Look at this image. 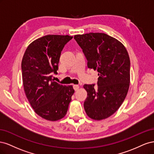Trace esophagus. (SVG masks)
Returning <instances> with one entry per match:
<instances>
[{"label": "esophagus", "instance_id": "esophagus-1", "mask_svg": "<svg viewBox=\"0 0 154 154\" xmlns=\"http://www.w3.org/2000/svg\"><path fill=\"white\" fill-rule=\"evenodd\" d=\"M73 88H74V90L77 91V90L79 89V88H80V87H79V85H73Z\"/></svg>", "mask_w": 154, "mask_h": 154}]
</instances>
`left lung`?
Masks as SVG:
<instances>
[{"mask_svg":"<svg viewBox=\"0 0 154 154\" xmlns=\"http://www.w3.org/2000/svg\"><path fill=\"white\" fill-rule=\"evenodd\" d=\"M87 60V67L97 70V87L84 85L87 97L84 109L94 120L110 117L124 101L130 86L129 55L119 40L102 32L74 35Z\"/></svg>","mask_w":154,"mask_h":154,"instance_id":"1","label":"left lung"}]
</instances>
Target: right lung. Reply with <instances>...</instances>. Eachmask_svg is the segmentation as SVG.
Segmentation results:
<instances>
[{
    "label": "right lung",
    "instance_id": "obj_1",
    "mask_svg": "<svg viewBox=\"0 0 154 154\" xmlns=\"http://www.w3.org/2000/svg\"><path fill=\"white\" fill-rule=\"evenodd\" d=\"M72 36L48 35L34 40L27 48L22 60L24 89L35 113L55 122L66 115L71 97L72 85H62L52 79L57 74L61 52Z\"/></svg>",
    "mask_w": 154,
    "mask_h": 154
}]
</instances>
